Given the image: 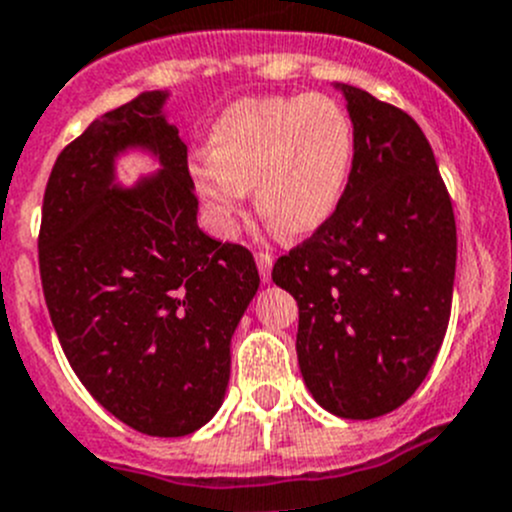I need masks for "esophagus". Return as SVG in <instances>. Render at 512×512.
<instances>
[{"label": "esophagus", "mask_w": 512, "mask_h": 512, "mask_svg": "<svg viewBox=\"0 0 512 512\" xmlns=\"http://www.w3.org/2000/svg\"><path fill=\"white\" fill-rule=\"evenodd\" d=\"M256 266H259L261 279L269 281L271 279V266H274V256L269 251H256Z\"/></svg>", "instance_id": "esophagus-1"}]
</instances>
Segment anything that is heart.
Wrapping results in <instances>:
<instances>
[{"instance_id": "1", "label": "heart", "mask_w": 512, "mask_h": 512, "mask_svg": "<svg viewBox=\"0 0 512 512\" xmlns=\"http://www.w3.org/2000/svg\"><path fill=\"white\" fill-rule=\"evenodd\" d=\"M354 125L329 95L243 100L211 130V153L196 155L191 178L198 196L231 233L256 186V206L286 236L324 226L347 191Z\"/></svg>"}]
</instances>
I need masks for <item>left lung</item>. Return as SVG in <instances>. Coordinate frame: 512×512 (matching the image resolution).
<instances>
[{"instance_id": "8db88e82", "label": "left lung", "mask_w": 512, "mask_h": 512, "mask_svg": "<svg viewBox=\"0 0 512 512\" xmlns=\"http://www.w3.org/2000/svg\"><path fill=\"white\" fill-rule=\"evenodd\" d=\"M354 125L332 218L279 256L271 279L299 306L296 357L324 410L374 420L425 382L447 332L457 261L450 193L420 125L342 85Z\"/></svg>"}]
</instances>
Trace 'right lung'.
I'll list each match as a JSON object with an SVG mask.
<instances>
[{"label":"right lung","instance_id":"right-lung-1","mask_svg":"<svg viewBox=\"0 0 512 512\" xmlns=\"http://www.w3.org/2000/svg\"><path fill=\"white\" fill-rule=\"evenodd\" d=\"M163 100L140 92L65 145L37 246L52 326L87 392L143 435L183 437L221 407L259 269L246 246L198 228L188 148ZM128 144L155 149L164 173L115 192L112 158Z\"/></svg>","mask_w":512,"mask_h":512}]
</instances>
